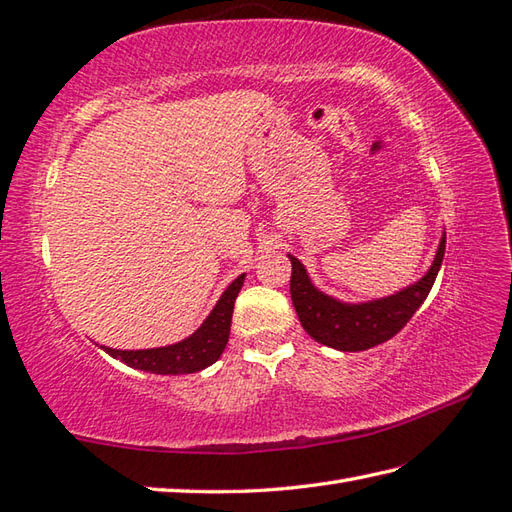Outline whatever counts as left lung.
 <instances>
[{"label": "left lung", "instance_id": "obj_1", "mask_svg": "<svg viewBox=\"0 0 512 512\" xmlns=\"http://www.w3.org/2000/svg\"><path fill=\"white\" fill-rule=\"evenodd\" d=\"M444 250L446 233L439 239L433 264H430L422 279L397 290L395 295L359 304L339 302V299L322 293L310 282L306 266L297 257L288 255L290 264H293L290 297H293L299 322L315 342L335 350H344V353H357V350H368L377 344H384L390 337H395L410 322V317L417 313V308L424 304L430 288L435 284L439 268H442Z\"/></svg>", "mask_w": 512, "mask_h": 512}]
</instances>
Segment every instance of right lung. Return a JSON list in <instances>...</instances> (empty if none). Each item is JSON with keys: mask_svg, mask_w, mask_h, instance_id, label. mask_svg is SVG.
<instances>
[{"mask_svg": "<svg viewBox=\"0 0 512 512\" xmlns=\"http://www.w3.org/2000/svg\"><path fill=\"white\" fill-rule=\"evenodd\" d=\"M246 275L233 279L210 315L204 319L193 335L182 342L162 346V348H144V350H119L102 346L110 357L119 359L130 368L144 370L155 375H188L199 373L222 357L230 335V319H233L235 299L242 290Z\"/></svg>", "mask_w": 512, "mask_h": 512, "instance_id": "add662e5", "label": "right lung"}]
</instances>
